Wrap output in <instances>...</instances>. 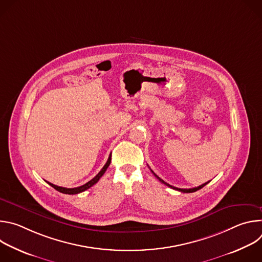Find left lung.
<instances>
[{
	"mask_svg": "<svg viewBox=\"0 0 262 262\" xmlns=\"http://www.w3.org/2000/svg\"><path fill=\"white\" fill-rule=\"evenodd\" d=\"M151 172L155 174V176L162 182V183H164V184H166L167 186H170V188H172V189H174V190H177V191H179V192H181V193H194V192H196V191H198V190H200V189H202L204 185H206L209 181H207V182H205V183H203V184H201V185H199V186H197V188H193V189H179V188H175V186H172V185H170L169 183H167V182H165L163 179H161L152 170H151Z\"/></svg>",
	"mask_w": 262,
	"mask_h": 262,
	"instance_id": "8db88e82",
	"label": "left lung"
}]
</instances>
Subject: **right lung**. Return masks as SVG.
<instances>
[{
  "instance_id": "1",
  "label": "right lung",
  "mask_w": 262,
  "mask_h": 262,
  "mask_svg": "<svg viewBox=\"0 0 262 262\" xmlns=\"http://www.w3.org/2000/svg\"><path fill=\"white\" fill-rule=\"evenodd\" d=\"M111 155H110V157H108V159H107V161H106V163H105V165L102 167V169L99 171V173L94 177V178H92L90 181H88L87 183H85V184H83V185H81V186H79V188H72V189H67V188H63V186H58V185H55V184H53V183H51V182H48L51 186H53V188L55 189V190H57L58 192H60V193H63V194H68V195H76V194H79V193H82V192H84V191H86V190H88V189H90L92 185H94L99 179H100V177L104 174V172H105V170L107 169V167L110 166V164H111Z\"/></svg>"
}]
</instances>
